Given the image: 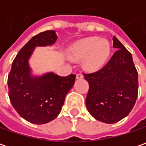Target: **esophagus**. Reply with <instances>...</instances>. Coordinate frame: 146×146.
<instances>
[{
	"instance_id": "1",
	"label": "esophagus",
	"mask_w": 146,
	"mask_h": 146,
	"mask_svg": "<svg viewBox=\"0 0 146 146\" xmlns=\"http://www.w3.org/2000/svg\"><path fill=\"white\" fill-rule=\"evenodd\" d=\"M83 77H84V76H83V74H81V73H79V74L76 75V79H78V80L82 79Z\"/></svg>"
}]
</instances>
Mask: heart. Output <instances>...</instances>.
Returning <instances> with one entry per match:
<instances>
[{"label": "heart", "instance_id": "b5f03b06", "mask_svg": "<svg viewBox=\"0 0 146 146\" xmlns=\"http://www.w3.org/2000/svg\"><path fill=\"white\" fill-rule=\"evenodd\" d=\"M110 53V44L106 39L87 37L76 42L69 51L70 58L79 61L84 58L83 65L89 70L101 67Z\"/></svg>", "mask_w": 146, "mask_h": 146}]
</instances>
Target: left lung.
<instances>
[{
    "label": "left lung",
    "mask_w": 146,
    "mask_h": 146,
    "mask_svg": "<svg viewBox=\"0 0 146 146\" xmlns=\"http://www.w3.org/2000/svg\"><path fill=\"white\" fill-rule=\"evenodd\" d=\"M117 48L107 64L101 70L84 74L89 89L86 106L97 120L115 123L130 113L138 94V73L131 53L115 36Z\"/></svg>",
    "instance_id": "8db88e82"
}]
</instances>
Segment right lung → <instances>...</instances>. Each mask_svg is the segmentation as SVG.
<instances>
[{"instance_id":"right-lung-1","label":"right lung","mask_w":146,"mask_h":146,"mask_svg":"<svg viewBox=\"0 0 146 146\" xmlns=\"http://www.w3.org/2000/svg\"><path fill=\"white\" fill-rule=\"evenodd\" d=\"M57 39L55 31H43L32 37L15 57L9 74V98L13 107L22 118L35 124L48 123L59 115L76 80L72 74L65 77L53 72L31 75L28 61L35 48L52 45Z\"/></svg>"}]
</instances>
